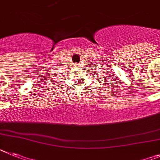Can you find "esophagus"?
Instances as JSON below:
<instances>
[{"label":"esophagus","mask_w":160,"mask_h":160,"mask_svg":"<svg viewBox=\"0 0 160 160\" xmlns=\"http://www.w3.org/2000/svg\"><path fill=\"white\" fill-rule=\"evenodd\" d=\"M76 66H78V65H76Z\"/></svg>","instance_id":"obj_1"}]
</instances>
